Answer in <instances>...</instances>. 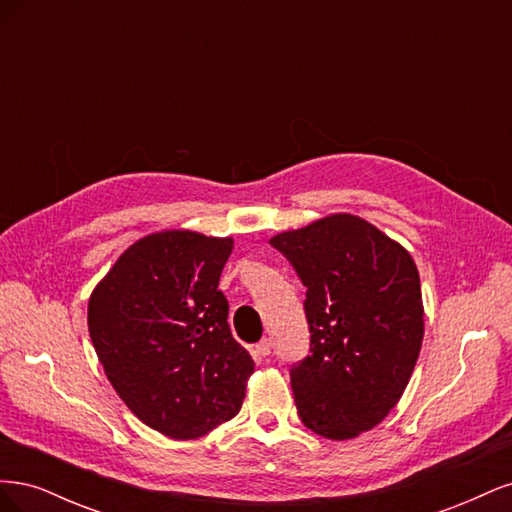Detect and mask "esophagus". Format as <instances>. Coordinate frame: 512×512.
Wrapping results in <instances>:
<instances>
[{
  "mask_svg": "<svg viewBox=\"0 0 512 512\" xmlns=\"http://www.w3.org/2000/svg\"><path fill=\"white\" fill-rule=\"evenodd\" d=\"M273 350V344L271 339H260V342L254 346V356H258V359H265V356H269Z\"/></svg>",
  "mask_w": 512,
  "mask_h": 512,
  "instance_id": "obj_1",
  "label": "esophagus"
}]
</instances>
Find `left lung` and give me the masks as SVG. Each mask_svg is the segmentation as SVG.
<instances>
[{
    "label": "left lung",
    "instance_id": "1",
    "mask_svg": "<svg viewBox=\"0 0 512 512\" xmlns=\"http://www.w3.org/2000/svg\"><path fill=\"white\" fill-rule=\"evenodd\" d=\"M271 245L307 288L309 354L290 367L301 421L329 440L359 436L395 408L421 352L414 260L350 213L282 232Z\"/></svg>",
    "mask_w": 512,
    "mask_h": 512
}]
</instances>
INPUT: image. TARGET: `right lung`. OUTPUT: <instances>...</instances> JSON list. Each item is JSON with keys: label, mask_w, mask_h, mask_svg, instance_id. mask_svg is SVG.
<instances>
[{"label": "right lung", "mask_w": 512, "mask_h": 512, "mask_svg": "<svg viewBox=\"0 0 512 512\" xmlns=\"http://www.w3.org/2000/svg\"><path fill=\"white\" fill-rule=\"evenodd\" d=\"M232 239L166 230L119 256L89 299L91 344L145 425L192 440L241 410L254 361L218 290Z\"/></svg>", "instance_id": "obj_1"}]
</instances>
